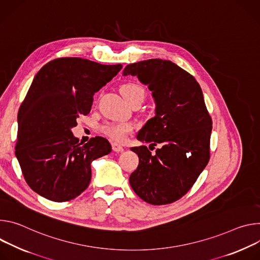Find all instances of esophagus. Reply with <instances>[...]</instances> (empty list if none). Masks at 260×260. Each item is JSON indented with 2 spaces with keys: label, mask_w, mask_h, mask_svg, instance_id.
Masks as SVG:
<instances>
[{
  "label": "esophagus",
  "mask_w": 260,
  "mask_h": 260,
  "mask_svg": "<svg viewBox=\"0 0 260 260\" xmlns=\"http://www.w3.org/2000/svg\"><path fill=\"white\" fill-rule=\"evenodd\" d=\"M111 148H112V150H113L114 152H117V153H121V152L124 151L123 146L119 145V143H117V142H113L112 145H111Z\"/></svg>",
  "instance_id": "esophagus-1"
}]
</instances>
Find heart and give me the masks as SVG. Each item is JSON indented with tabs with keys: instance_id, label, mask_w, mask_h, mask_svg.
<instances>
[{
	"instance_id": "heart-1",
	"label": "heart",
	"mask_w": 260,
	"mask_h": 260,
	"mask_svg": "<svg viewBox=\"0 0 260 260\" xmlns=\"http://www.w3.org/2000/svg\"><path fill=\"white\" fill-rule=\"evenodd\" d=\"M121 93L130 103L137 97L145 98L146 91L141 85L135 82H126L121 86ZM101 131L114 141L122 142L133 131V125L130 123H105L101 126Z\"/></svg>"
}]
</instances>
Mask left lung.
<instances>
[{
    "instance_id": "1",
    "label": "left lung",
    "mask_w": 260,
    "mask_h": 260,
    "mask_svg": "<svg viewBox=\"0 0 260 260\" xmlns=\"http://www.w3.org/2000/svg\"><path fill=\"white\" fill-rule=\"evenodd\" d=\"M123 75L137 76L152 91L156 114L139 130L137 139L150 148L160 146L156 154L146 146L131 148L139 164L130 185L148 204L175 203L192 188L210 160L213 123L203 91L190 73L167 60L127 65Z\"/></svg>"
}]
</instances>
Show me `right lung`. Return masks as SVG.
Segmentation results:
<instances>
[{"instance_id":"1","label":"right lung","mask_w":260,"mask_h":260,"mask_svg":"<svg viewBox=\"0 0 260 260\" xmlns=\"http://www.w3.org/2000/svg\"><path fill=\"white\" fill-rule=\"evenodd\" d=\"M81 57H60L45 64L33 79L18 114L15 155L30 188L63 203L88 188L91 163L111 152L101 136L81 145L71 129L89 114L93 96L122 69Z\"/></svg>"}]
</instances>
